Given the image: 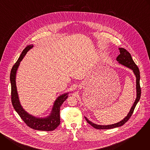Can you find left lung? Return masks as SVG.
I'll use <instances>...</instances> for the list:
<instances>
[{
  "mask_svg": "<svg viewBox=\"0 0 150 150\" xmlns=\"http://www.w3.org/2000/svg\"><path fill=\"white\" fill-rule=\"evenodd\" d=\"M119 52H120V54L117 57V61L119 62V63L122 64V65L130 68L131 69H132L134 73V74L136 76V78H137V98L134 103V105H132V107L131 108L130 112H129V113L127 114V116H126V117H125L122 120H121L120 122L113 124V125H96L95 123H93V122H90V120H88L86 117H85V119H86L87 122L90 125H91L93 127H94L95 129H112V128H115V127H117L119 126H121L123 125H124L128 120L130 119V117H131L132 115L134 113V109L135 108V107L138 103V102L139 101L140 97H141V87H140V83H139V81H140V72H139V70L138 67H137V65L135 63V62H134L131 54L128 52L126 49H123V48H119Z\"/></svg>",
  "mask_w": 150,
  "mask_h": 150,
  "instance_id": "obj_1",
  "label": "left lung"
}]
</instances>
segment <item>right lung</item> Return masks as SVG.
I'll return each instance as SVG.
<instances>
[{
	"mask_svg": "<svg viewBox=\"0 0 150 150\" xmlns=\"http://www.w3.org/2000/svg\"><path fill=\"white\" fill-rule=\"evenodd\" d=\"M33 45L27 46L23 51L19 59L12 68L10 74V81L11 83V101L15 111L23 120L25 124L35 130L51 131L54 130L60 123V108L63 103L68 98V93L59 96L55 101L52 112L47 118H37L27 113L20 104L16 87V73L19 65L20 62L23 60L27 52L33 47Z\"/></svg>",
	"mask_w": 150,
	"mask_h": 150,
	"instance_id": "obj_1",
	"label": "right lung"
}]
</instances>
